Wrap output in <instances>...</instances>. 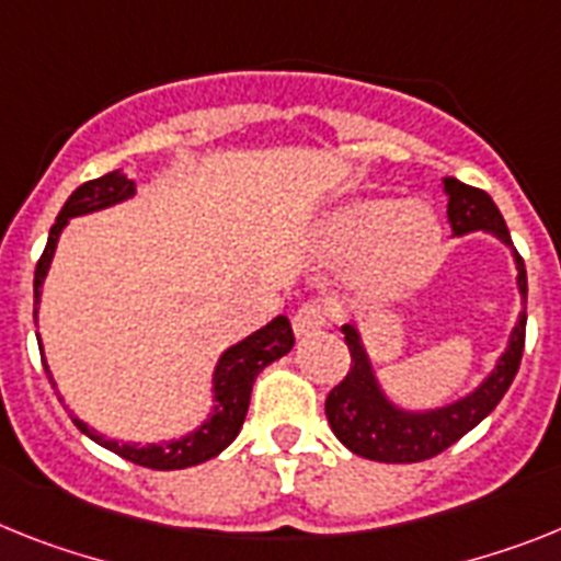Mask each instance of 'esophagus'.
<instances>
[{"label": "esophagus", "instance_id": "obj_1", "mask_svg": "<svg viewBox=\"0 0 561 561\" xmlns=\"http://www.w3.org/2000/svg\"><path fill=\"white\" fill-rule=\"evenodd\" d=\"M328 319H331L328 305L319 302V299H308V302L299 305V310L294 313L296 336H310V333L322 331L324 324H328Z\"/></svg>", "mask_w": 561, "mask_h": 561}]
</instances>
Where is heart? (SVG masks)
Listing matches in <instances>:
<instances>
[{
	"mask_svg": "<svg viewBox=\"0 0 561 561\" xmlns=\"http://www.w3.org/2000/svg\"><path fill=\"white\" fill-rule=\"evenodd\" d=\"M328 242L353 256L368 248L359 267V288L368 296H393L422 279L439 248V225L422 205L390 199L351 202L328 222Z\"/></svg>",
	"mask_w": 561,
	"mask_h": 561,
	"instance_id": "1",
	"label": "heart"
}]
</instances>
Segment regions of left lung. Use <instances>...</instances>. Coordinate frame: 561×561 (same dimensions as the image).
<instances>
[{
  "label": "left lung",
  "mask_w": 561,
  "mask_h": 561,
  "mask_svg": "<svg viewBox=\"0 0 561 561\" xmlns=\"http://www.w3.org/2000/svg\"><path fill=\"white\" fill-rule=\"evenodd\" d=\"M445 193H448V222L456 237L470 233V230H491L493 237L513 248L505 219L488 193L465 185L454 176L445 179ZM513 256H516V271H519L522 299H528L525 262H522L519 253H513ZM525 322H528V317L522 313L516 328H513L511 345L502 353L496 370L468 399H459L448 408L427 413L399 411L385 399L374 379L359 333L353 331L351 324H345L342 333H345V345L351 351V370L324 399V413H328L331 431L336 433V439L347 450L365 456V459H374V462L402 465L439 456L454 442L462 439L465 433L473 431L502 402V397L513 385V376L519 370L522 351H525Z\"/></svg>",
  "instance_id": "obj_1"
}]
</instances>
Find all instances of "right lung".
Segmentation results:
<instances>
[{
	"mask_svg": "<svg viewBox=\"0 0 561 561\" xmlns=\"http://www.w3.org/2000/svg\"><path fill=\"white\" fill-rule=\"evenodd\" d=\"M130 193H134V182H130L128 176H122L119 171L91 179V182H84V185H79L77 191L70 193L68 202H65V208L56 216L54 228H50L48 233V244H45V251H42L39 262H36V273H33V319H36L42 282H45V273H48L50 259H54L56 239H59V233H62V228L68 225L70 216L91 214V210L116 205V202L128 199ZM290 347H294L290 322L285 317H276L271 324H265L262 331H256L253 336L244 339V342H239V345H233L230 351H225L214 374V416H210L199 431H193L191 436L171 442V445H148V448L122 445V442L99 436L93 427L84 425L82 419L73 416V425H77L84 436H91L93 442H99L102 448L119 454L122 459H128V462L142 465V468L182 470L191 468V465L208 462L216 454H222L230 442L237 439L239 431H242V422L244 416H248V404H251L253 379L259 376V370L267 368V365L279 359V356H285ZM45 374H48V365H45ZM50 388H56L54 379H50Z\"/></svg>",
	"mask_w": 561,
	"mask_h": 561,
	"instance_id": "right-lung-1",
	"label": "right lung"
}]
</instances>
